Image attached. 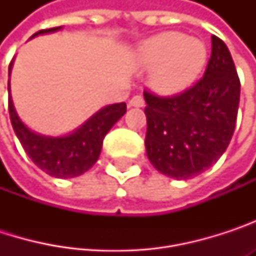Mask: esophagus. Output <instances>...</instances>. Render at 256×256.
Masks as SVG:
<instances>
[{
	"mask_svg": "<svg viewBox=\"0 0 256 256\" xmlns=\"http://www.w3.org/2000/svg\"><path fill=\"white\" fill-rule=\"evenodd\" d=\"M145 105V100H144V98L142 96H139V94H136V96H133L130 100H128V106H134V108H142Z\"/></svg>",
	"mask_w": 256,
	"mask_h": 256,
	"instance_id": "obj_1",
	"label": "esophagus"
}]
</instances>
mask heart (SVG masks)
I'll list each match as a JSON object with an SVG mask.
<instances>
[{"label":"heart","instance_id":"b5f03b06","mask_svg":"<svg viewBox=\"0 0 256 256\" xmlns=\"http://www.w3.org/2000/svg\"><path fill=\"white\" fill-rule=\"evenodd\" d=\"M144 68H151L150 82L163 94L179 93L200 77L206 60V44L179 32H163L145 40L136 53Z\"/></svg>","mask_w":256,"mask_h":256}]
</instances>
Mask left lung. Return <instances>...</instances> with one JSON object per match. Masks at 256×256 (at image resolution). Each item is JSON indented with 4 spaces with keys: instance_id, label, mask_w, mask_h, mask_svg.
I'll return each mask as SVG.
<instances>
[{
    "instance_id": "obj_1",
    "label": "left lung",
    "mask_w": 256,
    "mask_h": 256,
    "mask_svg": "<svg viewBox=\"0 0 256 256\" xmlns=\"http://www.w3.org/2000/svg\"><path fill=\"white\" fill-rule=\"evenodd\" d=\"M144 98L151 164L175 179L209 169L230 144L240 100V80L226 42L212 35L208 68L194 86L168 98L144 92Z\"/></svg>"
}]
</instances>
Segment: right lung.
Instances as JSON below:
<instances>
[{
    "instance_id": "add662e5",
    "label": "right lung",
    "mask_w": 256,
    "mask_h": 256,
    "mask_svg": "<svg viewBox=\"0 0 256 256\" xmlns=\"http://www.w3.org/2000/svg\"><path fill=\"white\" fill-rule=\"evenodd\" d=\"M59 29H62V26L42 29L34 34L30 38L41 34L56 32ZM10 71L12 64L8 66V77ZM8 112L14 133L29 158L50 176L66 179L82 175L98 162L104 138L124 116L126 104L122 102L104 106L70 134L42 136L26 128L25 123L19 118L10 96L8 81Z\"/></svg>"
}]
</instances>
